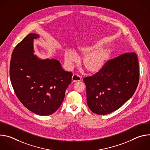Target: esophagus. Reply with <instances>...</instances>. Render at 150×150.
Masks as SVG:
<instances>
[{
  "label": "esophagus",
  "mask_w": 150,
  "mask_h": 150,
  "mask_svg": "<svg viewBox=\"0 0 150 150\" xmlns=\"http://www.w3.org/2000/svg\"><path fill=\"white\" fill-rule=\"evenodd\" d=\"M81 80V78L77 74H74L72 77V81L73 82H78Z\"/></svg>",
  "instance_id": "1"
}]
</instances>
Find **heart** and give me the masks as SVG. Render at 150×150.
Segmentation results:
<instances>
[{
    "mask_svg": "<svg viewBox=\"0 0 150 150\" xmlns=\"http://www.w3.org/2000/svg\"><path fill=\"white\" fill-rule=\"evenodd\" d=\"M102 45H82L77 49V53L68 50L65 53V60L68 67H71L77 62L78 55L84 57L83 66L91 74L100 72L105 67L112 54L110 48H101Z\"/></svg>",
    "mask_w": 150,
    "mask_h": 150,
    "instance_id": "obj_1",
    "label": "heart"
}]
</instances>
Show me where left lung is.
Masks as SVG:
<instances>
[{"label": "left lung", "mask_w": 150, "mask_h": 150, "mask_svg": "<svg viewBox=\"0 0 150 150\" xmlns=\"http://www.w3.org/2000/svg\"><path fill=\"white\" fill-rule=\"evenodd\" d=\"M139 78L135 53H124L109 60L100 72L83 79L88 108L100 115L117 110L134 95Z\"/></svg>", "instance_id": "obj_1"}]
</instances>
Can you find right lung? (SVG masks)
I'll list each match as a JSON object with an SVG mask.
<instances>
[{"label": "right lung", "instance_id": "1", "mask_svg": "<svg viewBox=\"0 0 150 150\" xmlns=\"http://www.w3.org/2000/svg\"><path fill=\"white\" fill-rule=\"evenodd\" d=\"M29 34L14 48L10 63V78L15 93L27 109L41 116L54 113L65 98L72 73L65 71L56 59H40L34 55Z\"/></svg>", "mask_w": 150, "mask_h": 150}]
</instances>
